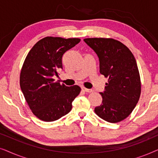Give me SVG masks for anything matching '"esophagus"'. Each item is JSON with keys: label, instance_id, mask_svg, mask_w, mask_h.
I'll return each mask as SVG.
<instances>
[{"label": "esophagus", "instance_id": "1", "mask_svg": "<svg viewBox=\"0 0 158 158\" xmlns=\"http://www.w3.org/2000/svg\"><path fill=\"white\" fill-rule=\"evenodd\" d=\"M82 90H83V91H85L86 93H92L94 90H93L92 89H88V88H85V87H83L82 88Z\"/></svg>", "mask_w": 158, "mask_h": 158}]
</instances>
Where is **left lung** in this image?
Returning a JSON list of instances; mask_svg holds the SVG:
<instances>
[{
  "label": "left lung",
  "mask_w": 158,
  "mask_h": 158,
  "mask_svg": "<svg viewBox=\"0 0 158 158\" xmlns=\"http://www.w3.org/2000/svg\"><path fill=\"white\" fill-rule=\"evenodd\" d=\"M100 62V73L109 77L102 103L94 111L111 123L122 122L135 109L141 94V81L137 62L126 45L112 38H86Z\"/></svg>",
  "instance_id": "8db88e82"
}]
</instances>
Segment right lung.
Listing matches in <instances>:
<instances>
[{
  "label": "right lung",
  "instance_id": "obj_1",
  "mask_svg": "<svg viewBox=\"0 0 158 158\" xmlns=\"http://www.w3.org/2000/svg\"><path fill=\"white\" fill-rule=\"evenodd\" d=\"M81 39L46 36L34 45L23 62L20 86L32 113L40 120L54 122L71 111L72 102L78 96V85L68 87L55 81L62 69V58Z\"/></svg>",
  "mask_w": 158,
  "mask_h": 158
}]
</instances>
